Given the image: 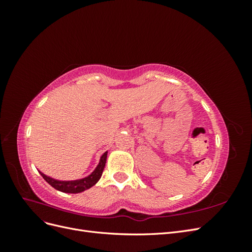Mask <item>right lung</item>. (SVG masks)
<instances>
[{"label":"right lung","mask_w":252,"mask_h":252,"mask_svg":"<svg viewBox=\"0 0 252 252\" xmlns=\"http://www.w3.org/2000/svg\"><path fill=\"white\" fill-rule=\"evenodd\" d=\"M106 158H107V151H106L105 154L101 157L100 163H98L95 170L91 173L89 177L79 180V181H68V182L57 181V180H53V179L47 177V175H45L41 171H40V173L43 177V179L46 181L49 185H51L55 189L59 190V191L67 192V193H79V192L84 191V190L93 187L94 185L96 184L97 181L101 179L104 167L106 164Z\"/></svg>","instance_id":"add662e5"}]
</instances>
